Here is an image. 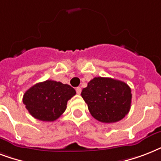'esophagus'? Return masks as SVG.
I'll return each instance as SVG.
<instances>
[{
    "instance_id": "esophagus-1",
    "label": "esophagus",
    "mask_w": 161,
    "mask_h": 161,
    "mask_svg": "<svg viewBox=\"0 0 161 161\" xmlns=\"http://www.w3.org/2000/svg\"><path fill=\"white\" fill-rule=\"evenodd\" d=\"M81 91H82V89H81L80 87H77V88H76V92H77L78 94H80Z\"/></svg>"
}]
</instances>
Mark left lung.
<instances>
[{
	"mask_svg": "<svg viewBox=\"0 0 161 161\" xmlns=\"http://www.w3.org/2000/svg\"><path fill=\"white\" fill-rule=\"evenodd\" d=\"M81 95L91 115L102 123H115L128 114L131 105V88L111 78H93Z\"/></svg>",
	"mask_w": 161,
	"mask_h": 161,
	"instance_id": "1",
	"label": "left lung"
}]
</instances>
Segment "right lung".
Segmentation results:
<instances>
[{
	"instance_id": "right-lung-1",
	"label": "right lung",
	"mask_w": 161,
	"mask_h": 161,
	"mask_svg": "<svg viewBox=\"0 0 161 161\" xmlns=\"http://www.w3.org/2000/svg\"><path fill=\"white\" fill-rule=\"evenodd\" d=\"M75 94V89L68 84L47 80L29 88L22 101L32 117L51 122L63 114L68 101Z\"/></svg>"
}]
</instances>
